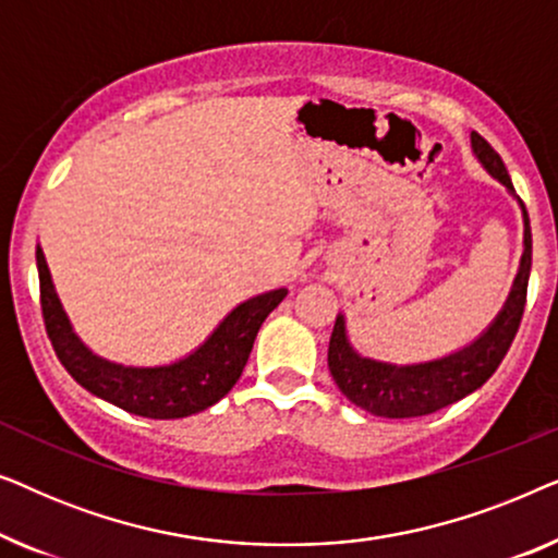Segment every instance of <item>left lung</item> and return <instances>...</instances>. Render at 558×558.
<instances>
[{"label": "left lung", "mask_w": 558, "mask_h": 558, "mask_svg": "<svg viewBox=\"0 0 558 558\" xmlns=\"http://www.w3.org/2000/svg\"><path fill=\"white\" fill-rule=\"evenodd\" d=\"M472 149L487 172L495 180H500L510 193H513V182L502 165L498 151H495L487 140L477 132H472ZM515 195V193H513ZM523 208V203H521ZM525 220V251L521 258V269H518L515 284L510 289L506 307L495 323L472 342L462 348L460 353L432 363L418 365H391L361 357L350 348L345 338V319L338 317L332 327L330 350H327V365L335 384L342 393L348 396L355 407L371 411L373 416L386 418H414L426 416L434 411L449 407V403L464 399V396L477 391L487 378L498 371L502 357L510 350L518 327H521L525 294H529V277H531V223L529 213L523 208Z\"/></svg>", "instance_id": "8db88e82"}]
</instances>
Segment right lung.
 I'll return each mask as SVG.
<instances>
[{
    "mask_svg": "<svg viewBox=\"0 0 558 558\" xmlns=\"http://www.w3.org/2000/svg\"><path fill=\"white\" fill-rule=\"evenodd\" d=\"M37 274H40L45 332L63 368L98 399L147 418H182L223 399L241 378L258 327L287 296V289H274L239 304L185 361L159 365V368H126L94 355L75 338L52 289L40 246H37Z\"/></svg>",
    "mask_w": 558,
    "mask_h": 558,
    "instance_id": "1",
    "label": "right lung"
}]
</instances>
